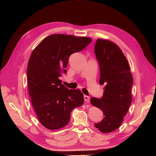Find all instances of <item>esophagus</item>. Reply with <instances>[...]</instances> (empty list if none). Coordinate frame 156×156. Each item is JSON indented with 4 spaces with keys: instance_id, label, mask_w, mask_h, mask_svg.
I'll return each instance as SVG.
<instances>
[{
    "instance_id": "1",
    "label": "esophagus",
    "mask_w": 156,
    "mask_h": 156,
    "mask_svg": "<svg viewBox=\"0 0 156 156\" xmlns=\"http://www.w3.org/2000/svg\"><path fill=\"white\" fill-rule=\"evenodd\" d=\"M84 100L87 102H90V97L88 96L84 95Z\"/></svg>"
}]
</instances>
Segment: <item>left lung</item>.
<instances>
[{"instance_id":"8db88e82","label":"left lung","mask_w":156,"mask_h":156,"mask_svg":"<svg viewBox=\"0 0 156 156\" xmlns=\"http://www.w3.org/2000/svg\"><path fill=\"white\" fill-rule=\"evenodd\" d=\"M95 54L100 67L99 83L105 87L102 98L90 99V103L99 108L104 116L94 126L102 133H110L120 126L128 111L132 101L133 80L126 57L116 44L97 39Z\"/></svg>"}]
</instances>
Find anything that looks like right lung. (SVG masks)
<instances>
[{
	"instance_id": "1",
	"label": "right lung",
	"mask_w": 156,
	"mask_h": 156,
	"mask_svg": "<svg viewBox=\"0 0 156 156\" xmlns=\"http://www.w3.org/2000/svg\"><path fill=\"white\" fill-rule=\"evenodd\" d=\"M91 42L88 37L54 34L45 38L33 51L27 67L28 92L37 118L46 128L66 126L71 111L83 105L81 92L68 89L59 77L66 73L69 57Z\"/></svg>"
}]
</instances>
